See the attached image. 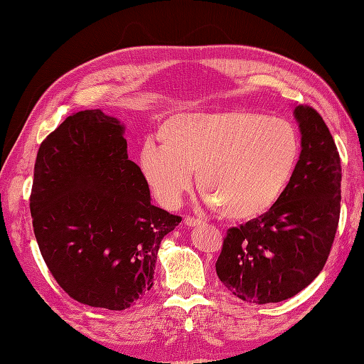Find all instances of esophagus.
I'll list each match as a JSON object with an SVG mask.
<instances>
[{
    "mask_svg": "<svg viewBox=\"0 0 364 364\" xmlns=\"http://www.w3.org/2000/svg\"><path fill=\"white\" fill-rule=\"evenodd\" d=\"M183 222H185V225L186 226H190V228H194V226H199L200 223H202V220L200 218H196V217H185V220H183Z\"/></svg>",
    "mask_w": 364,
    "mask_h": 364,
    "instance_id": "obj_1",
    "label": "esophagus"
}]
</instances>
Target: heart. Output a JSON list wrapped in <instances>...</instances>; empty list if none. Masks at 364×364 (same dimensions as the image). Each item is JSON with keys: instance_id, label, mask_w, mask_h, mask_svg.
<instances>
[{"instance_id": "1", "label": "heart", "mask_w": 364, "mask_h": 364, "mask_svg": "<svg viewBox=\"0 0 364 364\" xmlns=\"http://www.w3.org/2000/svg\"><path fill=\"white\" fill-rule=\"evenodd\" d=\"M161 144L147 139L139 170L156 199L173 206L193 185L232 222H247L279 200L301 156V136L290 121L232 109L185 112L164 119Z\"/></svg>"}]
</instances>
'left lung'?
I'll return each mask as SVG.
<instances>
[{
  "label": "left lung",
  "instance_id": "obj_1",
  "mask_svg": "<svg viewBox=\"0 0 364 364\" xmlns=\"http://www.w3.org/2000/svg\"><path fill=\"white\" fill-rule=\"evenodd\" d=\"M302 151L287 188L266 214L228 229L218 279L241 301L290 299L322 272L340 217L341 167L322 117L299 105Z\"/></svg>",
  "mask_w": 364,
  "mask_h": 364
}]
</instances>
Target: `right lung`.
I'll list each match as a JSON object with an SVG mask.
<instances>
[{"mask_svg": "<svg viewBox=\"0 0 364 364\" xmlns=\"http://www.w3.org/2000/svg\"><path fill=\"white\" fill-rule=\"evenodd\" d=\"M123 134L100 109L70 115L42 141L30 196L54 279L74 301L114 311L151 289L161 241L182 220L151 205Z\"/></svg>", "mask_w": 364, "mask_h": 364, "instance_id": "1", "label": "right lung"}]
</instances>
